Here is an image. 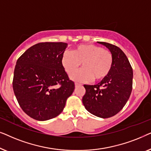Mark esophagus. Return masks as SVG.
Instances as JSON below:
<instances>
[{
  "instance_id": "34e87169",
  "label": "esophagus",
  "mask_w": 151,
  "mask_h": 151,
  "mask_svg": "<svg viewBox=\"0 0 151 151\" xmlns=\"http://www.w3.org/2000/svg\"><path fill=\"white\" fill-rule=\"evenodd\" d=\"M81 85H82L81 84L78 83V82H76V83H75V86H76V87H78V86H81Z\"/></svg>"
}]
</instances>
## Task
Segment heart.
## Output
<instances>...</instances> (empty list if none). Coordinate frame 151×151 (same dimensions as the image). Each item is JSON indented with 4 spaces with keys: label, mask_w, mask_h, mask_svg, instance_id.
<instances>
[{
    "label": "heart",
    "mask_w": 151,
    "mask_h": 151,
    "mask_svg": "<svg viewBox=\"0 0 151 151\" xmlns=\"http://www.w3.org/2000/svg\"><path fill=\"white\" fill-rule=\"evenodd\" d=\"M113 62V55L109 50L90 44L78 45L72 52L64 51L61 58L62 66L69 75L82 63L83 68L71 75V80L77 82L104 79L110 73Z\"/></svg>",
    "instance_id": "1"
}]
</instances>
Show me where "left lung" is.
Segmentation results:
<instances>
[{
  "instance_id": "left-lung-1",
  "label": "left lung",
  "mask_w": 151,
  "mask_h": 151,
  "mask_svg": "<svg viewBox=\"0 0 151 151\" xmlns=\"http://www.w3.org/2000/svg\"><path fill=\"white\" fill-rule=\"evenodd\" d=\"M113 55V67L109 76L98 84H84L86 93L82 103L88 112L108 118L116 115L125 106L133 87V69L127 55L115 45L98 42Z\"/></svg>"
}]
</instances>
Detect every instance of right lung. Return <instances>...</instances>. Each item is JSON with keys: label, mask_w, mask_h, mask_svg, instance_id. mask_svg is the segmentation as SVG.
<instances>
[{"label": "right lung", "mask_w": 151, "mask_h": 151, "mask_svg": "<svg viewBox=\"0 0 151 151\" xmlns=\"http://www.w3.org/2000/svg\"><path fill=\"white\" fill-rule=\"evenodd\" d=\"M65 42H40L29 48L16 62L13 89L22 111L39 121L60 114L75 84L61 64Z\"/></svg>", "instance_id": "obj_1"}]
</instances>
